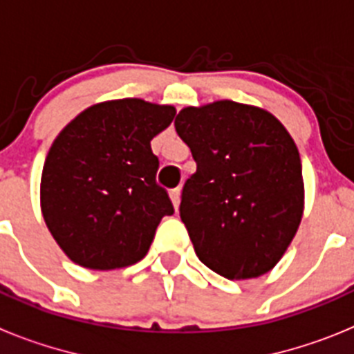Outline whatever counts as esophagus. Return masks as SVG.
I'll list each match as a JSON object with an SVG mask.
<instances>
[{
  "mask_svg": "<svg viewBox=\"0 0 354 354\" xmlns=\"http://www.w3.org/2000/svg\"><path fill=\"white\" fill-rule=\"evenodd\" d=\"M169 196H171V201L172 205H174V209L178 210V207H180V198H182V191H180V189H172V191L169 192Z\"/></svg>",
  "mask_w": 354,
  "mask_h": 354,
  "instance_id": "obj_1",
  "label": "esophagus"
}]
</instances>
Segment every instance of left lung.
Returning a JSON list of instances; mask_svg holds the SVG:
<instances>
[{
  "label": "left lung",
  "instance_id": "8db88e82",
  "mask_svg": "<svg viewBox=\"0 0 354 354\" xmlns=\"http://www.w3.org/2000/svg\"><path fill=\"white\" fill-rule=\"evenodd\" d=\"M174 127L198 165L180 205L196 255L230 281L270 272L304 212L301 156L286 127L234 100L183 108Z\"/></svg>",
  "mask_w": 354,
  "mask_h": 354
}]
</instances>
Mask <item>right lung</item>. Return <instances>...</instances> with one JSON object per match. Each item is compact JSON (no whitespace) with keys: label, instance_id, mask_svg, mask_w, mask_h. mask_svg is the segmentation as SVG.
Masks as SVG:
<instances>
[{"label":"right lung","instance_id":"right-lung-1","mask_svg":"<svg viewBox=\"0 0 354 354\" xmlns=\"http://www.w3.org/2000/svg\"><path fill=\"white\" fill-rule=\"evenodd\" d=\"M174 115L169 104L106 100L59 133L41 174V212L68 259L90 270L144 259L162 218L174 214L151 151Z\"/></svg>","mask_w":354,"mask_h":354}]
</instances>
